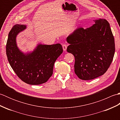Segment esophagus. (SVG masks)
<instances>
[{
    "label": "esophagus",
    "mask_w": 120,
    "mask_h": 120,
    "mask_svg": "<svg viewBox=\"0 0 120 120\" xmlns=\"http://www.w3.org/2000/svg\"><path fill=\"white\" fill-rule=\"evenodd\" d=\"M62 47H63V49L64 51H65L67 50V46L66 44H63L62 45Z\"/></svg>",
    "instance_id": "1"
}]
</instances>
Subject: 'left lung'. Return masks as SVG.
<instances>
[{"label":"left lung","instance_id":"8db88e82","mask_svg":"<svg viewBox=\"0 0 120 120\" xmlns=\"http://www.w3.org/2000/svg\"><path fill=\"white\" fill-rule=\"evenodd\" d=\"M84 29L79 28L67 38V52L75 57L74 71L79 78L92 80L103 75L110 67L115 52L110 24L105 19Z\"/></svg>","mask_w":120,"mask_h":120}]
</instances>
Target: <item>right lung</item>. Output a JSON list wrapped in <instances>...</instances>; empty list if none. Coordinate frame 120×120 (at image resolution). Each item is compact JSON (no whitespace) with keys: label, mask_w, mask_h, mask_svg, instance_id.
<instances>
[{"label":"right lung","mask_w":120,"mask_h":120,"mask_svg":"<svg viewBox=\"0 0 120 120\" xmlns=\"http://www.w3.org/2000/svg\"><path fill=\"white\" fill-rule=\"evenodd\" d=\"M27 28L26 25L16 24L8 34L6 53L12 69L22 80L31 85L44 83L53 73V65L63 52L60 44L39 43L32 51L24 52L17 46L16 37Z\"/></svg>","instance_id":"add662e5"}]
</instances>
